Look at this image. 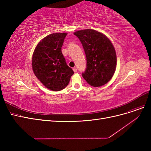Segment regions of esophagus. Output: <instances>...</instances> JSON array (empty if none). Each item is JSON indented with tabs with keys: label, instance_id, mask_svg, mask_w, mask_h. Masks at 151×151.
Listing matches in <instances>:
<instances>
[{
	"label": "esophagus",
	"instance_id": "obj_1",
	"mask_svg": "<svg viewBox=\"0 0 151 151\" xmlns=\"http://www.w3.org/2000/svg\"><path fill=\"white\" fill-rule=\"evenodd\" d=\"M72 69H73V70H74V72H77V69L76 67H74V68H72Z\"/></svg>",
	"mask_w": 151,
	"mask_h": 151
}]
</instances>
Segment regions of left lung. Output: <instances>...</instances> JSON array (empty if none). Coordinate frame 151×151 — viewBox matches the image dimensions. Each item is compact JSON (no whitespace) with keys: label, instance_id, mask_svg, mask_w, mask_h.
Here are the masks:
<instances>
[{"label":"left lung","instance_id":"obj_1","mask_svg":"<svg viewBox=\"0 0 151 151\" xmlns=\"http://www.w3.org/2000/svg\"><path fill=\"white\" fill-rule=\"evenodd\" d=\"M83 45L86 57L83 78L89 85L100 87L111 80L116 67V55L111 41L94 29L79 30L74 33Z\"/></svg>","mask_w":151,"mask_h":151}]
</instances>
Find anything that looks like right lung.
<instances>
[{"mask_svg": "<svg viewBox=\"0 0 151 151\" xmlns=\"http://www.w3.org/2000/svg\"><path fill=\"white\" fill-rule=\"evenodd\" d=\"M66 33L48 35L36 47L32 57V68L38 80L47 88L58 91L69 83L74 71L67 65L62 53Z\"/></svg>", "mask_w": 151, "mask_h": 151, "instance_id": "1", "label": "right lung"}]
</instances>
